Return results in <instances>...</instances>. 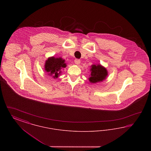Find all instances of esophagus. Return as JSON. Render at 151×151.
<instances>
[{"label": "esophagus", "instance_id": "esophagus-1", "mask_svg": "<svg viewBox=\"0 0 151 151\" xmlns=\"http://www.w3.org/2000/svg\"><path fill=\"white\" fill-rule=\"evenodd\" d=\"M74 62H75V63L76 65H80V60L79 59H75Z\"/></svg>", "mask_w": 151, "mask_h": 151}]
</instances>
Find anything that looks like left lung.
<instances>
[{"mask_svg":"<svg viewBox=\"0 0 151 151\" xmlns=\"http://www.w3.org/2000/svg\"><path fill=\"white\" fill-rule=\"evenodd\" d=\"M90 69L91 75L88 78L91 83H97L103 81L106 79L108 76V70L106 68L100 64L93 65Z\"/></svg>","mask_w":151,"mask_h":151,"instance_id":"8db88e82","label":"left lung"}]
</instances>
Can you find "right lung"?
<instances>
[{"instance_id":"add662e5","label":"right lung","mask_w":151,"mask_h":151,"mask_svg":"<svg viewBox=\"0 0 151 151\" xmlns=\"http://www.w3.org/2000/svg\"><path fill=\"white\" fill-rule=\"evenodd\" d=\"M65 59L62 58L51 57L48 58L45 62L44 70L47 73L48 75L52 76L54 79H57L61 75L62 70L66 67Z\"/></svg>"}]
</instances>
